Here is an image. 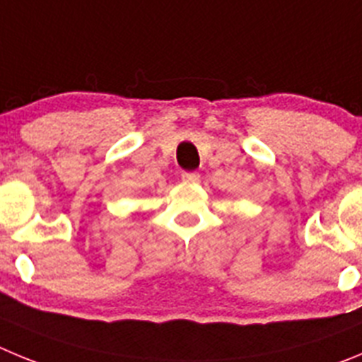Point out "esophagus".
Instances as JSON below:
<instances>
[{
    "mask_svg": "<svg viewBox=\"0 0 362 362\" xmlns=\"http://www.w3.org/2000/svg\"><path fill=\"white\" fill-rule=\"evenodd\" d=\"M198 180H200V175H198L197 171L182 173V182H185V184H198Z\"/></svg>",
    "mask_w": 362,
    "mask_h": 362,
    "instance_id": "1",
    "label": "esophagus"
}]
</instances>
